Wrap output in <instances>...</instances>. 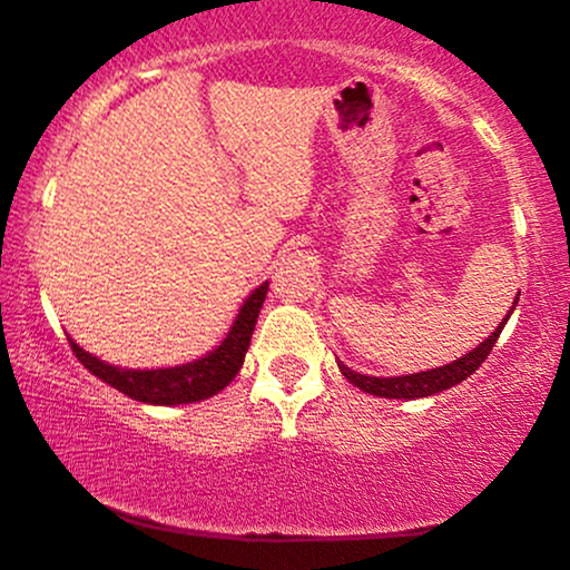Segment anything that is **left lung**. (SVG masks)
<instances>
[{"label":"left lung","mask_w":570,"mask_h":570,"mask_svg":"<svg viewBox=\"0 0 570 570\" xmlns=\"http://www.w3.org/2000/svg\"><path fill=\"white\" fill-rule=\"evenodd\" d=\"M517 301H513V306H517ZM509 316L503 318L501 326H498V330L490 334L485 342H480V347H474L472 353H466L464 357H459V361H454V363L441 365V368L423 371V373H412V376L376 379V376H363V373L350 371L345 363H337V365H340L342 376H345L350 384H355L357 389H363V392L376 394V396H386V400H420V396L439 394V392H443V389L462 384L466 376H472V373L478 371L480 365L488 361L490 350L495 347V342H498V337H501V330H503V324L509 322Z\"/></svg>","instance_id":"obj_1"}]
</instances>
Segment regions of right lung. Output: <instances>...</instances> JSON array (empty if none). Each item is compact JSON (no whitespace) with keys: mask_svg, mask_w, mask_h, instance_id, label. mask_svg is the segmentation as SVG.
<instances>
[{"mask_svg":"<svg viewBox=\"0 0 570 570\" xmlns=\"http://www.w3.org/2000/svg\"><path fill=\"white\" fill-rule=\"evenodd\" d=\"M269 283L256 287L248 295L244 306H240L236 322H233L228 337L223 340V345H217L213 353L202 357V361L176 365V368H160V371H129V368H116L69 340V347L77 355L85 368L92 376H98L106 384L119 389L121 394L131 396L137 402L147 404H189L207 400L217 392H223L225 386L236 379V373L244 365V355L248 345H252L254 324L259 318L262 303L267 298Z\"/></svg>","mask_w":570,"mask_h":570,"instance_id":"right-lung-1","label":"right lung"}]
</instances>
